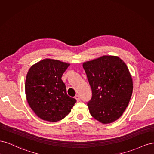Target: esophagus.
I'll return each mask as SVG.
<instances>
[{"label":"esophagus","instance_id":"esophagus-1","mask_svg":"<svg viewBox=\"0 0 154 154\" xmlns=\"http://www.w3.org/2000/svg\"><path fill=\"white\" fill-rule=\"evenodd\" d=\"M75 99L77 100V101L78 102V101H79V100H80V97L79 95H76L75 97Z\"/></svg>","mask_w":154,"mask_h":154}]
</instances>
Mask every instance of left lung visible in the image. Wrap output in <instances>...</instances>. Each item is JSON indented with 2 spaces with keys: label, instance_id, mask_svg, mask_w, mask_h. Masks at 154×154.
I'll return each mask as SVG.
<instances>
[{
  "label": "left lung",
  "instance_id": "8db88e82",
  "mask_svg": "<svg viewBox=\"0 0 154 154\" xmlns=\"http://www.w3.org/2000/svg\"><path fill=\"white\" fill-rule=\"evenodd\" d=\"M82 66L92 91L88 103L91 116L103 124L116 121L128 106L133 91L126 64L117 56L103 55Z\"/></svg>",
  "mask_w": 154,
  "mask_h": 154
}]
</instances>
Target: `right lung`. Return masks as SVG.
I'll return each instance as SVG.
<instances>
[{
    "label": "right lung",
    "instance_id": "add662e5",
    "mask_svg": "<svg viewBox=\"0 0 154 154\" xmlns=\"http://www.w3.org/2000/svg\"><path fill=\"white\" fill-rule=\"evenodd\" d=\"M69 64L45 59L32 65L26 75L25 93L30 108L41 119L57 122L71 112L76 100L67 95L61 79Z\"/></svg>",
    "mask_w": 154,
    "mask_h": 154
}]
</instances>
